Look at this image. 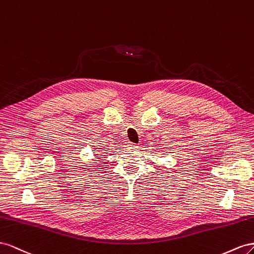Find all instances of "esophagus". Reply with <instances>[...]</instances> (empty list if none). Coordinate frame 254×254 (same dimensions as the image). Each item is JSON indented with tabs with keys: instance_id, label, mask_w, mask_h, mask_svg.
<instances>
[{
	"instance_id": "34e87169",
	"label": "esophagus",
	"mask_w": 254,
	"mask_h": 254,
	"mask_svg": "<svg viewBox=\"0 0 254 254\" xmlns=\"http://www.w3.org/2000/svg\"><path fill=\"white\" fill-rule=\"evenodd\" d=\"M127 149H131V150H134V149L138 148V146H137L136 143H133V142H127Z\"/></svg>"
}]
</instances>
